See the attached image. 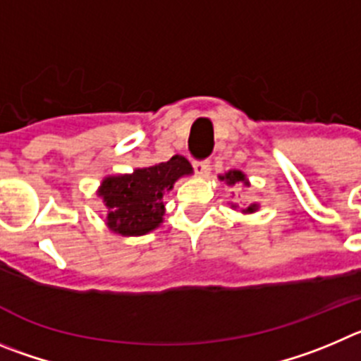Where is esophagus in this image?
<instances>
[{"mask_svg": "<svg viewBox=\"0 0 361 361\" xmlns=\"http://www.w3.org/2000/svg\"><path fill=\"white\" fill-rule=\"evenodd\" d=\"M192 167H194V173L201 178H207L210 174V164L207 160H201V161H192Z\"/></svg>", "mask_w": 361, "mask_h": 361, "instance_id": "esophagus-1", "label": "esophagus"}]
</instances>
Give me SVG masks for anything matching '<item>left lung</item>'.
<instances>
[{
	"mask_svg": "<svg viewBox=\"0 0 361 361\" xmlns=\"http://www.w3.org/2000/svg\"><path fill=\"white\" fill-rule=\"evenodd\" d=\"M221 181H226V185H235V183H243V185H250L248 180H246L245 173H241V171H228V173H225L223 176H219ZM232 207H235V204H232ZM259 209L257 203H252L250 207H246V209H243L241 212L245 214H252L255 212V210Z\"/></svg>",
	"mask_w": 361,
	"mask_h": 361,
	"instance_id": "1",
	"label": "left lung"
}]
</instances>
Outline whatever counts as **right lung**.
I'll list each match as a JSON object with an SVG mask.
<instances>
[{"label":"right lung","instance_id":"1","mask_svg":"<svg viewBox=\"0 0 361 361\" xmlns=\"http://www.w3.org/2000/svg\"><path fill=\"white\" fill-rule=\"evenodd\" d=\"M188 174H192V165L176 154L169 161L135 169L131 174L104 178L99 196L108 209L106 225L115 233L128 237L152 232L164 223V194Z\"/></svg>","mask_w":361,"mask_h":361}]
</instances>
